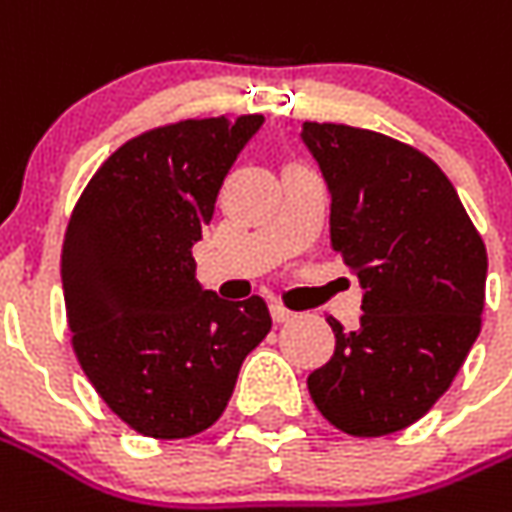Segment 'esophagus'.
<instances>
[{"instance_id": "esophagus-1", "label": "esophagus", "mask_w": 512, "mask_h": 512, "mask_svg": "<svg viewBox=\"0 0 512 512\" xmlns=\"http://www.w3.org/2000/svg\"><path fill=\"white\" fill-rule=\"evenodd\" d=\"M271 318H274L277 324H288V321H293V318H296V313H293V310H288L285 305H271Z\"/></svg>"}]
</instances>
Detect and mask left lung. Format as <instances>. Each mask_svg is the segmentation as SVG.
I'll use <instances>...</instances> for the list:
<instances>
[{"instance_id": "obj_1", "label": "left lung", "mask_w": 512, "mask_h": 512, "mask_svg": "<svg viewBox=\"0 0 512 512\" xmlns=\"http://www.w3.org/2000/svg\"><path fill=\"white\" fill-rule=\"evenodd\" d=\"M330 188V238L363 285L355 332L307 377L321 416L357 438L410 427L452 385L482 327L488 255L449 177L382 132L305 121Z\"/></svg>"}]
</instances>
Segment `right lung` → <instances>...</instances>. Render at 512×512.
<instances>
[{
	"mask_svg": "<svg viewBox=\"0 0 512 512\" xmlns=\"http://www.w3.org/2000/svg\"><path fill=\"white\" fill-rule=\"evenodd\" d=\"M263 116L185 119L141 132L99 166L74 205L60 280L85 377L146 438L216 424L244 357L271 330L266 302H224L191 249Z\"/></svg>",
	"mask_w": 512,
	"mask_h": 512,
	"instance_id": "obj_1",
	"label": "right lung"
}]
</instances>
